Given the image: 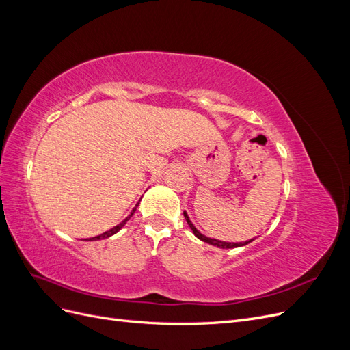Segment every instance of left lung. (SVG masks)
I'll return each mask as SVG.
<instances>
[{"label":"left lung","instance_id":"obj_1","mask_svg":"<svg viewBox=\"0 0 350 350\" xmlns=\"http://www.w3.org/2000/svg\"><path fill=\"white\" fill-rule=\"evenodd\" d=\"M184 217H185V220H187L188 226L191 228L193 234H194L200 241L207 242V243H210V245H215V247H217V248H238V247L247 245V243H250V242H252V241H254V239H250V241H245V242H225V241H220V239L208 238V237H206V235L201 234V232H200V230L193 225V221L189 220V217H188V215H187V211H184Z\"/></svg>","mask_w":350,"mask_h":350}]
</instances>
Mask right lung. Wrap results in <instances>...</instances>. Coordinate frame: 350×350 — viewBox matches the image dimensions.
<instances>
[{"instance_id": "right-lung-1", "label": "right lung", "mask_w": 350, "mask_h": 350, "mask_svg": "<svg viewBox=\"0 0 350 350\" xmlns=\"http://www.w3.org/2000/svg\"><path fill=\"white\" fill-rule=\"evenodd\" d=\"M139 204H140V201H139V203L135 204V207L133 208L131 213H130L129 216H126V217H125V219L121 221V224H118V225L113 226L112 229H109V230H107V232H103V234H100V235H98V237H93V238H90V239H86V241H99V239H105V238H109V237L115 235L116 232H120V230H121V228H122V226L126 224V221H129V220L131 219V216L134 215V211H135V208H137V206H139Z\"/></svg>"}]
</instances>
